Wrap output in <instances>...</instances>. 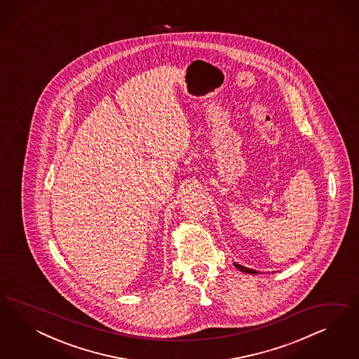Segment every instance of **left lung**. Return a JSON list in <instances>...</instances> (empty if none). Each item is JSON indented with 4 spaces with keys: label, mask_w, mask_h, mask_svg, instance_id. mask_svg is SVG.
Masks as SVG:
<instances>
[{
    "label": "left lung",
    "mask_w": 359,
    "mask_h": 359,
    "mask_svg": "<svg viewBox=\"0 0 359 359\" xmlns=\"http://www.w3.org/2000/svg\"><path fill=\"white\" fill-rule=\"evenodd\" d=\"M234 266L238 269L239 271L248 272V273H257L255 270H251V269H248V267H243V266H241L238 263H234Z\"/></svg>",
    "instance_id": "left-lung-1"
}]
</instances>
